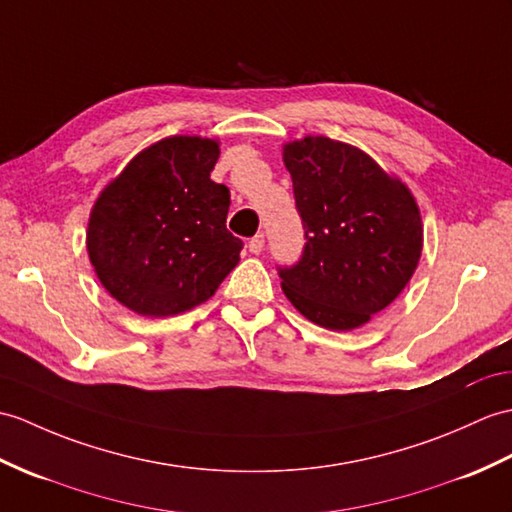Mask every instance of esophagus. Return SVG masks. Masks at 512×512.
<instances>
[{"mask_svg": "<svg viewBox=\"0 0 512 512\" xmlns=\"http://www.w3.org/2000/svg\"><path fill=\"white\" fill-rule=\"evenodd\" d=\"M248 251H251L253 255H259L261 251H264V235H255L251 242H248Z\"/></svg>", "mask_w": 512, "mask_h": 512, "instance_id": "esophagus-1", "label": "esophagus"}]
</instances>
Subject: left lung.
<instances>
[{
    "mask_svg": "<svg viewBox=\"0 0 512 512\" xmlns=\"http://www.w3.org/2000/svg\"><path fill=\"white\" fill-rule=\"evenodd\" d=\"M305 251L281 268L288 301L314 325H366L406 288L423 251L417 198L360 148L325 135L283 144Z\"/></svg>",
    "mask_w": 512,
    "mask_h": 512,
    "instance_id": "left-lung-1",
    "label": "left lung"
}]
</instances>
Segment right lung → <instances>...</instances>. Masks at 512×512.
I'll use <instances>...</instances> for the list:
<instances>
[{
	"label": "right lung",
	"mask_w": 512,
	"mask_h": 512,
	"mask_svg": "<svg viewBox=\"0 0 512 512\" xmlns=\"http://www.w3.org/2000/svg\"><path fill=\"white\" fill-rule=\"evenodd\" d=\"M220 141H154L95 198L87 253L102 288L130 312L176 316L209 301L237 266L229 189L211 181Z\"/></svg>",
	"instance_id": "obj_1"
}]
</instances>
